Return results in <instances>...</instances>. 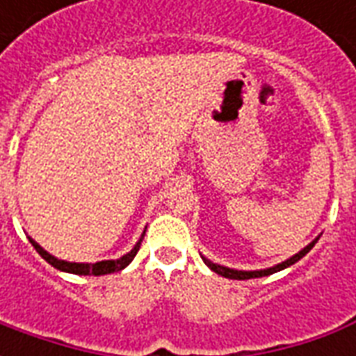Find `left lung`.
<instances>
[{
  "label": "left lung",
  "mask_w": 356,
  "mask_h": 356,
  "mask_svg": "<svg viewBox=\"0 0 356 356\" xmlns=\"http://www.w3.org/2000/svg\"><path fill=\"white\" fill-rule=\"evenodd\" d=\"M318 242V238H314L309 246H305L299 254L291 255L290 259H286V261L278 263V265H275V267L270 268H263V270H234V268H229V267H223V265H217V263H211L209 259H206V257H202L204 259V263L208 265L213 273H217V275L225 276V278H232V280H248V278H259V276H268L273 275V273H278V270H282V268L290 267V265H293V263H298L301 257H305L311 250H313V246Z\"/></svg>",
  "instance_id": "1"
}]
</instances>
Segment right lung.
Listing matches in <instances>:
<instances>
[{"instance_id":"add662e5","label":"right lung","mask_w":356,"mask_h":356,"mask_svg":"<svg viewBox=\"0 0 356 356\" xmlns=\"http://www.w3.org/2000/svg\"><path fill=\"white\" fill-rule=\"evenodd\" d=\"M145 236V234H143ZM143 236L139 238V242L133 246V250L129 254H125L124 257L120 259H108V261H99V263H70V261H63V259H57L55 255L47 254L35 240L30 238V244L35 248V252L42 255L45 261L53 265L58 270H65V273H72V275H93V276H101V275H110V273H116V270H122L125 268L129 263L133 261V257L137 255L140 248V242H143Z\"/></svg>"}]
</instances>
